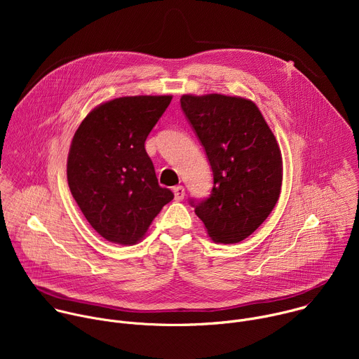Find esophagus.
<instances>
[{
	"instance_id": "1",
	"label": "esophagus",
	"mask_w": 359,
	"mask_h": 359,
	"mask_svg": "<svg viewBox=\"0 0 359 359\" xmlns=\"http://www.w3.org/2000/svg\"><path fill=\"white\" fill-rule=\"evenodd\" d=\"M173 194H175V200L176 201H182L184 198V187L183 186H176L173 187Z\"/></svg>"
}]
</instances>
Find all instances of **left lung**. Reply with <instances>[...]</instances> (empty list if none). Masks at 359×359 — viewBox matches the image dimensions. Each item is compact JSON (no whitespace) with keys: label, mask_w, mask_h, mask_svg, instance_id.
<instances>
[{"label":"left lung","mask_w":359,"mask_h":359,"mask_svg":"<svg viewBox=\"0 0 359 359\" xmlns=\"http://www.w3.org/2000/svg\"><path fill=\"white\" fill-rule=\"evenodd\" d=\"M182 109L206 150L212 194L190 200L216 243H240L273 212L283 182L281 150L252 100L220 93L183 95Z\"/></svg>","instance_id":"obj_1"}]
</instances>
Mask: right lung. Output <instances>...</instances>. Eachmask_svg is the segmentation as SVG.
Masks as SVG:
<instances>
[{
	"label": "right lung",
	"mask_w": 359,
	"mask_h": 359,
	"mask_svg": "<svg viewBox=\"0 0 359 359\" xmlns=\"http://www.w3.org/2000/svg\"><path fill=\"white\" fill-rule=\"evenodd\" d=\"M170 95L123 96L92 109L76 129L67 162L69 190L89 224L105 240H142L175 196L161 187L144 140Z\"/></svg>",
	"instance_id": "1"
}]
</instances>
